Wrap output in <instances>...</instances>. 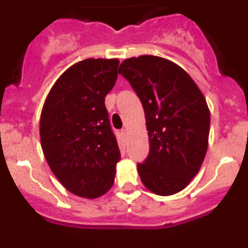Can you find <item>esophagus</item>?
Wrapping results in <instances>:
<instances>
[{
    "instance_id": "obj_1",
    "label": "esophagus",
    "mask_w": 248,
    "mask_h": 248,
    "mask_svg": "<svg viewBox=\"0 0 248 248\" xmlns=\"http://www.w3.org/2000/svg\"><path fill=\"white\" fill-rule=\"evenodd\" d=\"M120 134H122L123 137H128V130H126V129H122V130H120Z\"/></svg>"
}]
</instances>
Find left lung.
Masks as SVG:
<instances>
[{
  "mask_svg": "<svg viewBox=\"0 0 248 248\" xmlns=\"http://www.w3.org/2000/svg\"><path fill=\"white\" fill-rule=\"evenodd\" d=\"M119 74L144 108L149 155L138 164L146 189L169 196L185 189L200 170L207 150L210 111L202 93L183 68L168 59H125Z\"/></svg>",
  "mask_w": 248,
  "mask_h": 248,
  "instance_id": "8db88e82",
  "label": "left lung"
}]
</instances>
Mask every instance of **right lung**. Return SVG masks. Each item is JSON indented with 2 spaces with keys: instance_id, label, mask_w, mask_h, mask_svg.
<instances>
[{
  "instance_id": "add662e5",
  "label": "right lung",
  "mask_w": 248,
  "mask_h": 248,
  "mask_svg": "<svg viewBox=\"0 0 248 248\" xmlns=\"http://www.w3.org/2000/svg\"><path fill=\"white\" fill-rule=\"evenodd\" d=\"M118 59H84L59 77L39 123L46 160L72 194L102 196L114 184L120 160L104 100L118 78Z\"/></svg>"
}]
</instances>
